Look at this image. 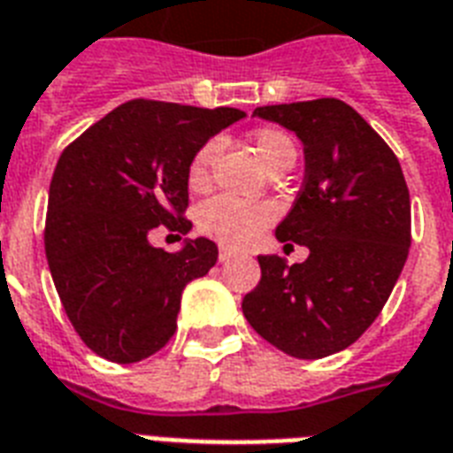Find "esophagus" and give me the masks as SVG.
Listing matches in <instances>:
<instances>
[{
    "mask_svg": "<svg viewBox=\"0 0 453 453\" xmlns=\"http://www.w3.org/2000/svg\"><path fill=\"white\" fill-rule=\"evenodd\" d=\"M230 258H234V251L227 250V247H220V250H219V261H223V264H226V261H230Z\"/></svg>",
    "mask_w": 453,
    "mask_h": 453,
    "instance_id": "1",
    "label": "esophagus"
}]
</instances>
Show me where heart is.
Listing matches in <instances>:
<instances>
[{
	"label": "heart",
	"instance_id": "heart-1",
	"mask_svg": "<svg viewBox=\"0 0 453 453\" xmlns=\"http://www.w3.org/2000/svg\"><path fill=\"white\" fill-rule=\"evenodd\" d=\"M251 144L268 168H278L280 164L296 157L295 142L278 127H261L251 133ZM220 140L211 137L195 151L188 165V185L192 189H203L211 182L213 161L219 157ZM275 211L271 203L250 202L237 196H216L203 203L196 213V226L203 234L219 240L226 247H247L257 240L261 230L273 220Z\"/></svg>",
	"mask_w": 453,
	"mask_h": 453
}]
</instances>
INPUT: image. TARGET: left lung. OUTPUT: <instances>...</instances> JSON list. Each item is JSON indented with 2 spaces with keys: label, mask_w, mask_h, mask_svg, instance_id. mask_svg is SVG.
I'll use <instances>...</instances> for the list:
<instances>
[{
  "label": "left lung",
  "mask_w": 453,
  "mask_h": 453,
  "mask_svg": "<svg viewBox=\"0 0 453 453\" xmlns=\"http://www.w3.org/2000/svg\"><path fill=\"white\" fill-rule=\"evenodd\" d=\"M303 144V182L275 227L309 247L303 264L258 257L261 280L242 299L250 326L295 358L347 349L380 316L411 247V199L388 142L349 104L326 96L258 106Z\"/></svg>",
  "instance_id": "left-lung-1"
}]
</instances>
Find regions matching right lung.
<instances>
[{
    "label": "right lung",
    "mask_w": 453,
    "mask_h": 453,
    "mask_svg": "<svg viewBox=\"0 0 453 453\" xmlns=\"http://www.w3.org/2000/svg\"><path fill=\"white\" fill-rule=\"evenodd\" d=\"M244 119L240 109H196L133 99L71 142L50 185L44 251L65 316L89 349L113 364L157 354L178 327L182 289L211 271L206 237L180 251L151 247L165 226L185 234L188 165L209 137Z\"/></svg>",
    "instance_id": "obj_1"
}]
</instances>
